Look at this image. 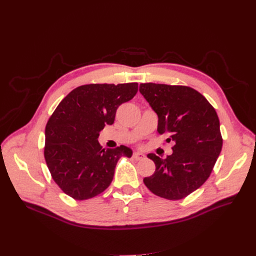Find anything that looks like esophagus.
<instances>
[{"label": "esophagus", "instance_id": "obj_1", "mask_svg": "<svg viewBox=\"0 0 256 256\" xmlns=\"http://www.w3.org/2000/svg\"><path fill=\"white\" fill-rule=\"evenodd\" d=\"M132 158H135L136 160H143L145 158V154H143L141 152H134L132 154Z\"/></svg>", "mask_w": 256, "mask_h": 256}]
</instances>
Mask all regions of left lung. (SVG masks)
I'll use <instances>...</instances> for the list:
<instances>
[{
    "label": "left lung",
    "mask_w": 256,
    "mask_h": 256,
    "mask_svg": "<svg viewBox=\"0 0 256 256\" xmlns=\"http://www.w3.org/2000/svg\"><path fill=\"white\" fill-rule=\"evenodd\" d=\"M140 92L158 114V132L174 142L173 154L164 160L147 154L156 171L143 182L156 196L182 199L206 182L221 152L217 112L202 94L188 86L145 83L140 84Z\"/></svg>",
    "instance_id": "obj_1"
}]
</instances>
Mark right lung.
Instances as JSON below:
<instances>
[{"mask_svg":"<svg viewBox=\"0 0 256 256\" xmlns=\"http://www.w3.org/2000/svg\"><path fill=\"white\" fill-rule=\"evenodd\" d=\"M138 83L88 84L61 100L46 126L44 158L60 189L76 200L102 193L113 180L120 156L132 152L120 145L102 148L98 141L106 124H113L120 104L130 100Z\"/></svg>","mask_w":256,"mask_h":256,"instance_id":"add662e5","label":"right lung"}]
</instances>
